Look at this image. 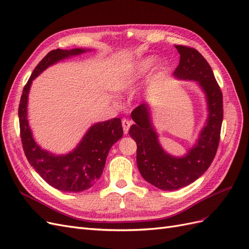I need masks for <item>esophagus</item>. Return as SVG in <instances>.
<instances>
[{"mask_svg": "<svg viewBox=\"0 0 249 249\" xmlns=\"http://www.w3.org/2000/svg\"><path fill=\"white\" fill-rule=\"evenodd\" d=\"M122 124H123L124 133L126 135L127 132H129L130 126H131V122H129V120H127V119H123V120H122Z\"/></svg>", "mask_w": 249, "mask_h": 249, "instance_id": "obj_1", "label": "esophagus"}]
</instances>
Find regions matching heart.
I'll list each match as a JSON object with an SVG mask.
<instances>
[{
    "label": "heart",
    "mask_w": 249,
    "mask_h": 249,
    "mask_svg": "<svg viewBox=\"0 0 249 249\" xmlns=\"http://www.w3.org/2000/svg\"><path fill=\"white\" fill-rule=\"evenodd\" d=\"M154 64H155L154 57H149L142 60V61L129 73V76H127V78L125 79L124 85L126 87L134 85L140 78L143 77V74L146 73L150 69H152Z\"/></svg>",
    "instance_id": "1"
}]
</instances>
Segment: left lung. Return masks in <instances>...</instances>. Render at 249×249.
<instances>
[{"label":"left lung","instance_id":"8db88e82","mask_svg":"<svg viewBox=\"0 0 249 249\" xmlns=\"http://www.w3.org/2000/svg\"><path fill=\"white\" fill-rule=\"evenodd\" d=\"M175 47L180 58L173 76L196 81L207 95L210 114L197 143L183 158L165 153L158 141L145 104L133 110L131 116L135 124L129 130L137 144V166L142 178L159 189L168 191L193 183L210 167L219 144L223 119L222 92L207 60L193 48Z\"/></svg>","mask_w":249,"mask_h":249}]
</instances>
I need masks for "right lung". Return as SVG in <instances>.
Masks as SVG:
<instances>
[{"instance_id": "obj_1", "label": "right lung", "mask_w": 249, "mask_h": 249, "mask_svg": "<svg viewBox=\"0 0 249 249\" xmlns=\"http://www.w3.org/2000/svg\"><path fill=\"white\" fill-rule=\"evenodd\" d=\"M85 50H53L37 64L22 90L18 106L22 148L31 166L52 187L64 192H81L92 187L102 176L111 146L123 137L122 120L113 118L92 125L73 152L55 156L41 149L33 139L27 119L28 93L32 81L49 67Z\"/></svg>"}]
</instances>
